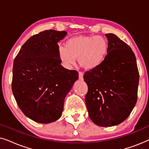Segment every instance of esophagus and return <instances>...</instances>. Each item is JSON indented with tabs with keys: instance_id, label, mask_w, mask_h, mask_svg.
<instances>
[{
	"instance_id": "esophagus-1",
	"label": "esophagus",
	"mask_w": 149,
	"mask_h": 149,
	"mask_svg": "<svg viewBox=\"0 0 149 149\" xmlns=\"http://www.w3.org/2000/svg\"><path fill=\"white\" fill-rule=\"evenodd\" d=\"M79 79L82 80L83 78V73L81 72H79Z\"/></svg>"
}]
</instances>
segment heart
I'll return each mask as SVG.
<instances>
[{
    "label": "heart",
    "mask_w": 149,
    "mask_h": 149,
    "mask_svg": "<svg viewBox=\"0 0 149 149\" xmlns=\"http://www.w3.org/2000/svg\"><path fill=\"white\" fill-rule=\"evenodd\" d=\"M109 42L102 36L79 35L67 40L66 46L58 47V57L67 68L79 64L86 70L97 68L105 60L109 52Z\"/></svg>",
    "instance_id": "obj_1"
}]
</instances>
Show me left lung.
<instances>
[{"label":"left lung","mask_w":149,"mask_h":149,"mask_svg":"<svg viewBox=\"0 0 149 149\" xmlns=\"http://www.w3.org/2000/svg\"><path fill=\"white\" fill-rule=\"evenodd\" d=\"M109 52L97 68L85 72L88 86L85 103L97 125L111 127L125 121L135 107L139 72L130 47L114 34H106Z\"/></svg>","instance_id":"obj_1"}]
</instances>
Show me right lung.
<instances>
[{
	"label": "right lung",
	"mask_w": 149,
	"mask_h": 149,
	"mask_svg": "<svg viewBox=\"0 0 149 149\" xmlns=\"http://www.w3.org/2000/svg\"><path fill=\"white\" fill-rule=\"evenodd\" d=\"M66 31L44 30L28 38L13 62L12 91L26 117L49 123L61 117L66 95L79 79L61 65L58 42Z\"/></svg>",
	"instance_id": "obj_1"
}]
</instances>
